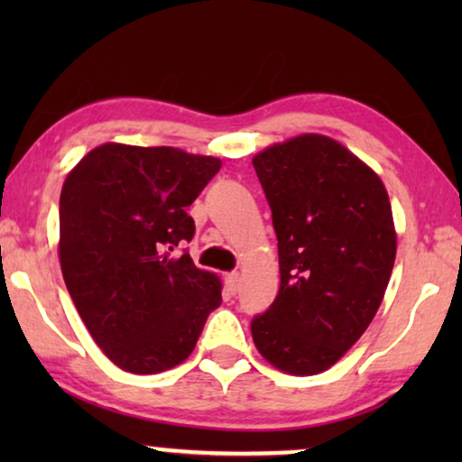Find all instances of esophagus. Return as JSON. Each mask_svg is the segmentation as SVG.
<instances>
[{
	"label": "esophagus",
	"instance_id": "34e87169",
	"mask_svg": "<svg viewBox=\"0 0 462 462\" xmlns=\"http://www.w3.org/2000/svg\"><path fill=\"white\" fill-rule=\"evenodd\" d=\"M225 288H226V292H229V294H237V290H239V273H237V271H233V273L225 275Z\"/></svg>",
	"mask_w": 462,
	"mask_h": 462
}]
</instances>
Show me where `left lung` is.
<instances>
[{
    "label": "left lung",
    "instance_id": "left-lung-1",
    "mask_svg": "<svg viewBox=\"0 0 462 462\" xmlns=\"http://www.w3.org/2000/svg\"><path fill=\"white\" fill-rule=\"evenodd\" d=\"M280 252V292L252 319L261 356L288 374H319L374 319L395 263L387 189L374 170L321 134L254 155Z\"/></svg>",
    "mask_w": 462,
    "mask_h": 462
}]
</instances>
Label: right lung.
<instances>
[{"instance_id":"1","label":"right lung","mask_w":462,"mask_h":462,"mask_svg":"<svg viewBox=\"0 0 462 462\" xmlns=\"http://www.w3.org/2000/svg\"><path fill=\"white\" fill-rule=\"evenodd\" d=\"M223 162L174 147L106 143L60 191L59 256L94 343L132 374H157L191 356L220 307V280L193 264L195 198Z\"/></svg>"}]
</instances>
